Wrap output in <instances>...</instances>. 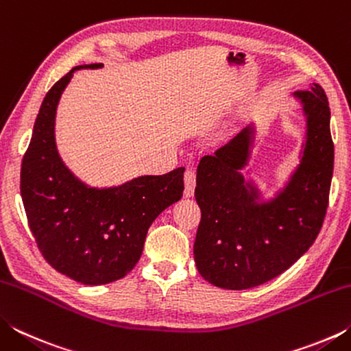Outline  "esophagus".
Instances as JSON below:
<instances>
[{
	"mask_svg": "<svg viewBox=\"0 0 351 351\" xmlns=\"http://www.w3.org/2000/svg\"><path fill=\"white\" fill-rule=\"evenodd\" d=\"M195 186H197V173L192 167H187L186 173H184V197H193Z\"/></svg>",
	"mask_w": 351,
	"mask_h": 351,
	"instance_id": "34e87169",
	"label": "esophagus"
}]
</instances>
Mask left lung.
Returning a JSON list of instances; mask_svg holds the SVG:
<instances>
[{"instance_id": "left-lung-1", "label": "left lung", "mask_w": 351, "mask_h": 351, "mask_svg": "<svg viewBox=\"0 0 351 351\" xmlns=\"http://www.w3.org/2000/svg\"><path fill=\"white\" fill-rule=\"evenodd\" d=\"M294 96L304 105L306 142L299 167L276 198L258 203V190L241 175L252 125L199 161L195 263L218 288L247 289L280 276L311 247L324 224L335 164L328 99L317 83Z\"/></svg>"}]
</instances>
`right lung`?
<instances>
[{
    "mask_svg": "<svg viewBox=\"0 0 351 351\" xmlns=\"http://www.w3.org/2000/svg\"><path fill=\"white\" fill-rule=\"evenodd\" d=\"M47 91L21 162V198L41 255L56 271L83 285L125 277L138 263L152 223L180 201L184 167L139 176L119 187H88L71 173L56 147V111L74 71Z\"/></svg>",
    "mask_w": 351,
    "mask_h": 351,
    "instance_id": "add662e5",
    "label": "right lung"
}]
</instances>
